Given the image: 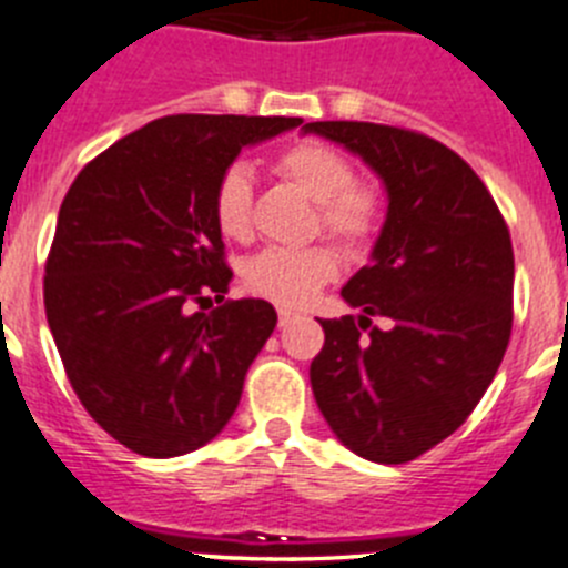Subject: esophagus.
Instances as JSON below:
<instances>
[{
	"label": "esophagus",
	"mask_w": 568,
	"mask_h": 568,
	"mask_svg": "<svg viewBox=\"0 0 568 568\" xmlns=\"http://www.w3.org/2000/svg\"><path fill=\"white\" fill-rule=\"evenodd\" d=\"M294 320H296L294 311H288V308H280V311H277V322H280V327H288L291 322H294Z\"/></svg>",
	"instance_id": "1"
}]
</instances>
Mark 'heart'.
Listing matches in <instances>:
<instances>
[{"instance_id": "b5f03b06", "label": "heart", "mask_w": 568, "mask_h": 568, "mask_svg": "<svg viewBox=\"0 0 568 568\" xmlns=\"http://www.w3.org/2000/svg\"><path fill=\"white\" fill-rule=\"evenodd\" d=\"M280 176L308 195L320 226L347 252H358L381 226V195L356 182L344 153L327 142L305 140L285 148L274 162ZM212 219L230 241H248L254 226V179L246 164H230L212 190ZM336 274V254L327 246L266 248L246 263V288L280 305H305Z\"/></svg>"}]
</instances>
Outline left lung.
Listing matches in <instances>:
<instances>
[{
    "label": "left lung",
    "instance_id": "8db88e82",
    "mask_svg": "<svg viewBox=\"0 0 568 568\" xmlns=\"http://www.w3.org/2000/svg\"><path fill=\"white\" fill-rule=\"evenodd\" d=\"M305 134L358 153L389 195L373 263L342 288L362 316L320 320L316 406L358 457L412 463L468 420L505 358L510 230L474 168L432 136L349 120Z\"/></svg>",
    "mask_w": 568,
    "mask_h": 568
}]
</instances>
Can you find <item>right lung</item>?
Returning a JSON list of instances; mask_svg holds the SVG:
<instances>
[{"label": "right lung", "mask_w": 568, "mask_h": 568, "mask_svg": "<svg viewBox=\"0 0 568 568\" xmlns=\"http://www.w3.org/2000/svg\"><path fill=\"white\" fill-rule=\"evenodd\" d=\"M300 116L173 114L116 140L78 173L58 212L44 308L83 409L134 454L182 457L235 415L277 314L224 300L212 190L241 148Z\"/></svg>", "instance_id": "1"}]
</instances>
